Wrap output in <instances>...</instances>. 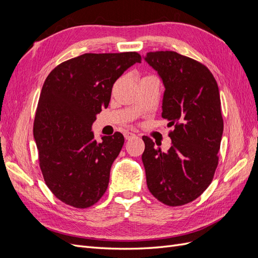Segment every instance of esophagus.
Segmentation results:
<instances>
[{
  "instance_id": "esophagus-1",
  "label": "esophagus",
  "mask_w": 258,
  "mask_h": 258,
  "mask_svg": "<svg viewBox=\"0 0 258 258\" xmlns=\"http://www.w3.org/2000/svg\"><path fill=\"white\" fill-rule=\"evenodd\" d=\"M124 139L126 140H131V139H134V138H136L137 136L134 134V132H130V131H126L124 132Z\"/></svg>"
}]
</instances>
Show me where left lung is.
<instances>
[{"mask_svg": "<svg viewBox=\"0 0 258 258\" xmlns=\"http://www.w3.org/2000/svg\"><path fill=\"white\" fill-rule=\"evenodd\" d=\"M144 60L165 86L162 118L174 126L167 152L143 137L146 183L170 207L191 202L211 184L218 163L224 122L217 83L200 62L175 51L147 52Z\"/></svg>", "mask_w": 258, "mask_h": 258, "instance_id": "8db88e82", "label": "left lung"}]
</instances>
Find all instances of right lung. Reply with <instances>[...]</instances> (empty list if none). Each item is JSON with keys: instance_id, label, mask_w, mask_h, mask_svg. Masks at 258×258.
<instances>
[{"instance_id": "add662e5", "label": "right lung", "mask_w": 258, "mask_h": 258, "mask_svg": "<svg viewBox=\"0 0 258 258\" xmlns=\"http://www.w3.org/2000/svg\"><path fill=\"white\" fill-rule=\"evenodd\" d=\"M135 63H141L135 51L84 53L62 62L44 82L33 136L46 185L69 206L89 208L107 189L124 139L115 132L98 143L91 126L108 106L114 83Z\"/></svg>"}]
</instances>
